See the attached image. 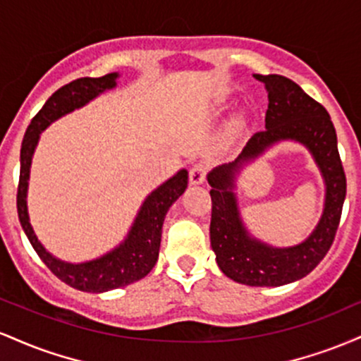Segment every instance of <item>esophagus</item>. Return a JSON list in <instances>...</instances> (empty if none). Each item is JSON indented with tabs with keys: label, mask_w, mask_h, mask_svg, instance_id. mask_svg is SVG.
Segmentation results:
<instances>
[{
	"label": "esophagus",
	"mask_w": 361,
	"mask_h": 361,
	"mask_svg": "<svg viewBox=\"0 0 361 361\" xmlns=\"http://www.w3.org/2000/svg\"><path fill=\"white\" fill-rule=\"evenodd\" d=\"M205 176H207V166L204 163L193 164L192 169H190V183L192 185L204 183Z\"/></svg>",
	"instance_id": "34e87169"
}]
</instances>
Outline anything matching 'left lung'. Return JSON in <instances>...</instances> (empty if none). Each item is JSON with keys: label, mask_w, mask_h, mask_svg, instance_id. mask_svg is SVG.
Segmentation results:
<instances>
[{"label": "left lung", "mask_w": 361, "mask_h": 361, "mask_svg": "<svg viewBox=\"0 0 361 361\" xmlns=\"http://www.w3.org/2000/svg\"><path fill=\"white\" fill-rule=\"evenodd\" d=\"M252 76L268 90L267 128L252 135L234 163L222 164L209 175L212 186L210 246L219 268L229 279L251 287H280L309 275L329 251L341 221L346 175L339 157L336 130L324 106L288 78L280 74ZM281 138L299 140L317 157L326 180V207L322 222L307 242L295 248L275 250L247 235L230 188L233 173L243 160L255 157Z\"/></svg>", "instance_id": "1"}]
</instances>
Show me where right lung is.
Masks as SVG:
<instances>
[{
	"instance_id": "right-lung-1",
	"label": "right lung",
	"mask_w": 361,
	"mask_h": 361,
	"mask_svg": "<svg viewBox=\"0 0 361 361\" xmlns=\"http://www.w3.org/2000/svg\"><path fill=\"white\" fill-rule=\"evenodd\" d=\"M115 80H117V73H110L102 78H78V80L61 86L44 103L39 114L32 118L30 126L27 127V132L23 135L22 149H20V180L18 190H16V210H18L20 224L45 267L64 283L71 285L73 288L82 290V292H106L111 288L126 287L128 283L144 279L152 270L157 256H159L164 217H166L173 202L185 192L186 185H188V173L181 169L176 176L154 190L144 202L126 243L120 244V247L100 259L82 264L64 263V261L56 259L49 255L39 243V239L35 238L34 229L28 222L25 198H27L32 154H34L37 140H39V134L52 120L59 118L61 115L68 114L78 106H82L102 91L114 88Z\"/></svg>"
}]
</instances>
